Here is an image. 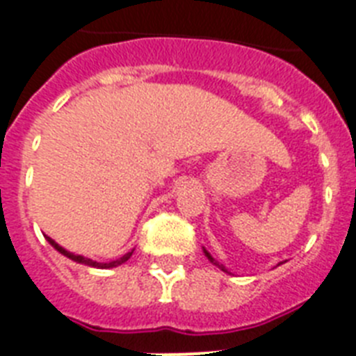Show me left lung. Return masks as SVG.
<instances>
[{
    "label": "left lung",
    "mask_w": 356,
    "mask_h": 356,
    "mask_svg": "<svg viewBox=\"0 0 356 356\" xmlns=\"http://www.w3.org/2000/svg\"><path fill=\"white\" fill-rule=\"evenodd\" d=\"M203 253H205V257H207V259H209V260H211L212 264H214V266H218V268H220V270H222V271H227V270H225V266H223V264H220V262H218V260H214V259H212V254L209 253V251H207V249H203Z\"/></svg>",
    "instance_id": "8db88e82"
}]
</instances>
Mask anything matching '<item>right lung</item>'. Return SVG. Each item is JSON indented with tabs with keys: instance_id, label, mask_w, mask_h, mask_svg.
<instances>
[{
	"instance_id": "1",
	"label": "right lung",
	"mask_w": 356,
	"mask_h": 356,
	"mask_svg": "<svg viewBox=\"0 0 356 356\" xmlns=\"http://www.w3.org/2000/svg\"><path fill=\"white\" fill-rule=\"evenodd\" d=\"M46 238H47V242L51 243L53 248L57 249L58 253H63L64 257H68V259L75 260V262H79V264L92 266V268H102V270H107V268H116V266L123 264V262H127V260L131 259V254H133V251H134V249H133V251H129V253H125V254H123V257H120V259H116V260H111V262H96V260L86 259V257H81V254L70 253V251H66V249H64V248H60V245H58V243L55 242V240H51V238H49V236H46Z\"/></svg>"
}]
</instances>
